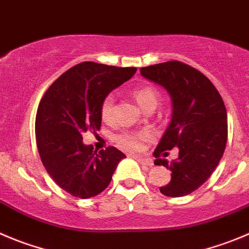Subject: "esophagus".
<instances>
[{
  "instance_id": "esophagus-1",
  "label": "esophagus",
  "mask_w": 249,
  "mask_h": 249,
  "mask_svg": "<svg viewBox=\"0 0 249 249\" xmlns=\"http://www.w3.org/2000/svg\"><path fill=\"white\" fill-rule=\"evenodd\" d=\"M135 160L140 164H143V166H150L151 167L153 164L152 160H150V159H143V157H135Z\"/></svg>"
}]
</instances>
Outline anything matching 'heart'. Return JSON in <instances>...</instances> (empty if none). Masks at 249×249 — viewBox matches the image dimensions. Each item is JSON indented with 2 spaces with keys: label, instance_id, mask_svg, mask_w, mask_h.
Here are the masks:
<instances>
[{
  "label": "heart",
  "instance_id": "obj_1",
  "mask_svg": "<svg viewBox=\"0 0 249 249\" xmlns=\"http://www.w3.org/2000/svg\"><path fill=\"white\" fill-rule=\"evenodd\" d=\"M132 97L143 111L147 109H155L159 104V90L151 85L141 86L132 90ZM114 96L108 94L104 97L101 104V117L104 122L113 119ZM148 138L146 131H125L115 136V143L118 147L126 151H138L142 147V142Z\"/></svg>",
  "mask_w": 249,
  "mask_h": 249
}]
</instances>
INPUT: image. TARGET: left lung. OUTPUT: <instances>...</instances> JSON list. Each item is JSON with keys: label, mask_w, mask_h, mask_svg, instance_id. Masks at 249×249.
<instances>
[{"label": "left lung", "mask_w": 249, "mask_h": 249, "mask_svg": "<svg viewBox=\"0 0 249 249\" xmlns=\"http://www.w3.org/2000/svg\"><path fill=\"white\" fill-rule=\"evenodd\" d=\"M140 73L171 97V122L153 152L155 164L172 171L171 182L160 192L173 198L184 196L208 180L224 155L227 141L224 101L206 76L183 62L142 67ZM173 147L180 150L177 160L159 159L163 150Z\"/></svg>", "instance_id": "1"}]
</instances>
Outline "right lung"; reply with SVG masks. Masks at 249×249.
Returning <instances> with one entry per match:
<instances>
[{
    "instance_id": "right-lung-1",
    "label": "right lung",
    "mask_w": 249,
    "mask_h": 249,
    "mask_svg": "<svg viewBox=\"0 0 249 249\" xmlns=\"http://www.w3.org/2000/svg\"><path fill=\"white\" fill-rule=\"evenodd\" d=\"M136 70L82 62L62 73L39 103L36 136L41 162L55 183L73 196L88 199L103 192L125 159L115 147L97 153L83 143L82 134L101 129L102 101Z\"/></svg>"
}]
</instances>
